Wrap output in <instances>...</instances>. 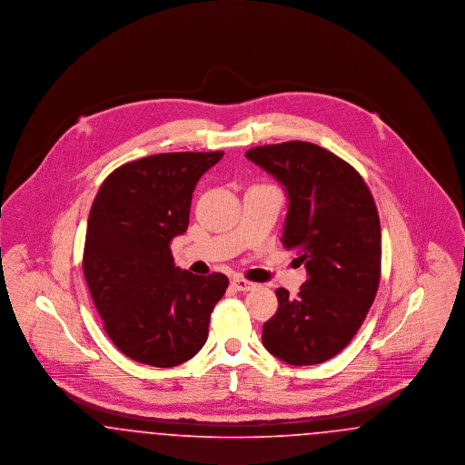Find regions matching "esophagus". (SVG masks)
I'll return each mask as SVG.
<instances>
[{
    "instance_id": "34e87169",
    "label": "esophagus",
    "mask_w": 465,
    "mask_h": 465,
    "mask_svg": "<svg viewBox=\"0 0 465 465\" xmlns=\"http://www.w3.org/2000/svg\"><path fill=\"white\" fill-rule=\"evenodd\" d=\"M232 286L237 289V291H251V289L256 288V284L254 282H249V281H245V279H241V277H235L233 281H232Z\"/></svg>"
}]
</instances>
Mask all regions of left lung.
<instances>
[{
  "label": "left lung",
  "mask_w": 465,
  "mask_h": 465,
  "mask_svg": "<svg viewBox=\"0 0 465 465\" xmlns=\"http://www.w3.org/2000/svg\"><path fill=\"white\" fill-rule=\"evenodd\" d=\"M245 156L284 184L281 241L298 251L309 275L296 298L275 291L279 309L263 324V345L292 366L321 364L351 343L375 300L381 266L375 200L351 163L317 144H265Z\"/></svg>",
  "instance_id": "1"
}]
</instances>
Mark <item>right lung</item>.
Wrapping results in <instances>:
<instances>
[{
	"mask_svg": "<svg viewBox=\"0 0 465 465\" xmlns=\"http://www.w3.org/2000/svg\"><path fill=\"white\" fill-rule=\"evenodd\" d=\"M223 152L158 153L114 169L90 207L84 273L104 330L120 352L173 368L199 352L223 273L174 265L171 241L190 222L195 184Z\"/></svg>",
	"mask_w": 465,
	"mask_h": 465,
	"instance_id": "obj_1",
	"label": "right lung"
}]
</instances>
